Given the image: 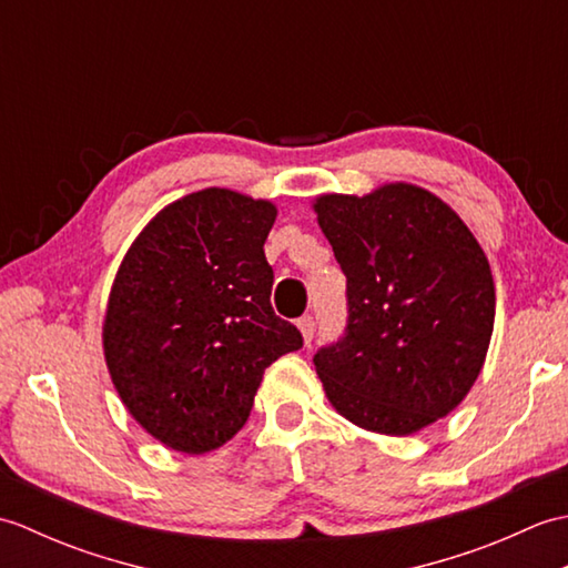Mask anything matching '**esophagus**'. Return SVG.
I'll use <instances>...</instances> for the list:
<instances>
[{"instance_id": "obj_1", "label": "esophagus", "mask_w": 568, "mask_h": 568, "mask_svg": "<svg viewBox=\"0 0 568 568\" xmlns=\"http://www.w3.org/2000/svg\"><path fill=\"white\" fill-rule=\"evenodd\" d=\"M297 329H300V334H303V339H305V344L310 346V342H312V336H315V317H312V315H305V317H300V320H297Z\"/></svg>"}]
</instances>
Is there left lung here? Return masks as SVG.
<instances>
[{
    "instance_id": "left-lung-1",
    "label": "left lung",
    "mask_w": 568,
    "mask_h": 568,
    "mask_svg": "<svg viewBox=\"0 0 568 568\" xmlns=\"http://www.w3.org/2000/svg\"><path fill=\"white\" fill-rule=\"evenodd\" d=\"M346 275L344 336L315 354L332 407L356 427L405 437L474 388L496 322L484 248L449 204L413 183L312 204Z\"/></svg>"
}]
</instances>
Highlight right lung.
<instances>
[{
  "label": "right lung",
  "instance_id": "right-lung-1",
  "mask_svg": "<svg viewBox=\"0 0 568 568\" xmlns=\"http://www.w3.org/2000/svg\"><path fill=\"white\" fill-rule=\"evenodd\" d=\"M275 216L268 200L204 187L155 214L119 265L104 361L129 415L168 449H220L246 425L263 371L303 346L271 307Z\"/></svg>",
  "mask_w": 568,
  "mask_h": 568
}]
</instances>
